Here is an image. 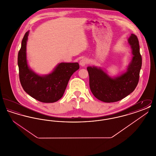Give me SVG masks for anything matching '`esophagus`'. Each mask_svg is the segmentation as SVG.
<instances>
[{"label":"esophagus","mask_w":156,"mask_h":156,"mask_svg":"<svg viewBox=\"0 0 156 156\" xmlns=\"http://www.w3.org/2000/svg\"><path fill=\"white\" fill-rule=\"evenodd\" d=\"M88 63V60L87 59V58H82L80 61V65L82 66V67L85 66Z\"/></svg>","instance_id":"obj_1"}]
</instances>
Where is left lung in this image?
<instances>
[{"label": "left lung", "instance_id": "1", "mask_svg": "<svg viewBox=\"0 0 156 156\" xmlns=\"http://www.w3.org/2000/svg\"><path fill=\"white\" fill-rule=\"evenodd\" d=\"M128 44L132 57L126 69L118 75L112 76L101 67H87L90 90L95 98L102 102L119 101L133 92L137 85L142 59L137 36L131 34Z\"/></svg>", "mask_w": 156, "mask_h": 156}]
</instances>
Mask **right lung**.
Returning <instances> with one entry per match:
<instances>
[{"label":"right lung","mask_w":156,"mask_h":156,"mask_svg":"<svg viewBox=\"0 0 156 156\" xmlns=\"http://www.w3.org/2000/svg\"><path fill=\"white\" fill-rule=\"evenodd\" d=\"M29 32L26 33L18 53L17 64L21 85L27 94L38 101L44 103L57 102L63 96L71 75L80 68L79 64L78 62H61L48 74H37L30 68L27 58Z\"/></svg>","instance_id":"add662e5"}]
</instances>
